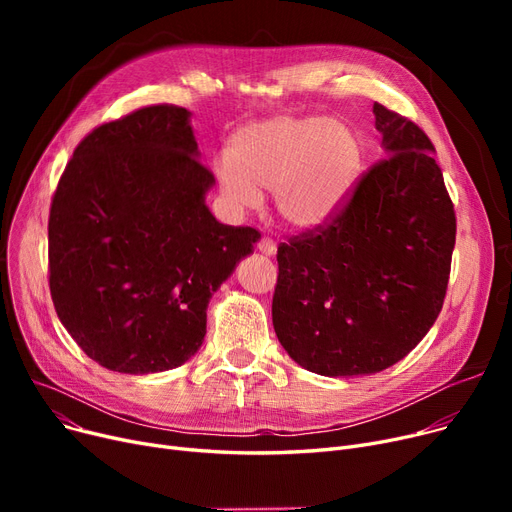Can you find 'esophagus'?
<instances>
[{"label": "esophagus", "mask_w": 512, "mask_h": 512, "mask_svg": "<svg viewBox=\"0 0 512 512\" xmlns=\"http://www.w3.org/2000/svg\"><path fill=\"white\" fill-rule=\"evenodd\" d=\"M257 249L263 253V255H267V257H272V255H276V242L272 240V238H267V236H263L259 242H257Z\"/></svg>", "instance_id": "obj_1"}]
</instances>
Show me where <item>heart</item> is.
Masks as SVG:
<instances>
[{"instance_id":"1","label":"heart","mask_w":512,"mask_h":512,"mask_svg":"<svg viewBox=\"0 0 512 512\" xmlns=\"http://www.w3.org/2000/svg\"><path fill=\"white\" fill-rule=\"evenodd\" d=\"M365 166L357 132L326 116H274L240 128L215 164L232 211L274 193L282 222L299 232L328 226L355 193Z\"/></svg>"}]
</instances>
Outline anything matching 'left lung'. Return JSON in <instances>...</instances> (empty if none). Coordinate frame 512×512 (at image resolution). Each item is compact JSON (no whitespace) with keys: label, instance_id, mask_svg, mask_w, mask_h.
<instances>
[{"label":"left lung","instance_id":"left-lung-1","mask_svg":"<svg viewBox=\"0 0 512 512\" xmlns=\"http://www.w3.org/2000/svg\"><path fill=\"white\" fill-rule=\"evenodd\" d=\"M386 159L319 230L278 247L274 330L290 359L328 378L407 357L442 311L456 236L434 145L373 103Z\"/></svg>","mask_w":512,"mask_h":512}]
</instances>
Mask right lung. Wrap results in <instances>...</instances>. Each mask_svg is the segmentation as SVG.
Segmentation results:
<instances>
[{
    "label": "right lung",
    "mask_w": 512,
    "mask_h": 512,
    "mask_svg": "<svg viewBox=\"0 0 512 512\" xmlns=\"http://www.w3.org/2000/svg\"><path fill=\"white\" fill-rule=\"evenodd\" d=\"M213 184L178 105L141 107L74 149L49 211V290L101 367L168 371L201 348L211 294L261 238L213 218Z\"/></svg>",
    "instance_id": "right-lung-1"
}]
</instances>
